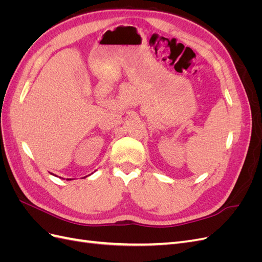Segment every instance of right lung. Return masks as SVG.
I'll list each match as a JSON object with an SVG mask.
<instances>
[{
	"label": "right lung",
	"mask_w": 262,
	"mask_h": 262,
	"mask_svg": "<svg viewBox=\"0 0 262 262\" xmlns=\"http://www.w3.org/2000/svg\"><path fill=\"white\" fill-rule=\"evenodd\" d=\"M86 177H87V176H86ZM67 180H72V179H71V178H70V179H67Z\"/></svg>",
	"instance_id": "1"
}]
</instances>
